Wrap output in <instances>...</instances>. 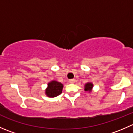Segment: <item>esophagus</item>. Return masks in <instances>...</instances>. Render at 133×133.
I'll return each mask as SVG.
<instances>
[{
    "instance_id": "1",
    "label": "esophagus",
    "mask_w": 133,
    "mask_h": 133,
    "mask_svg": "<svg viewBox=\"0 0 133 133\" xmlns=\"http://www.w3.org/2000/svg\"><path fill=\"white\" fill-rule=\"evenodd\" d=\"M75 82V79H70V80H69V82L70 83V84H74Z\"/></svg>"
}]
</instances>
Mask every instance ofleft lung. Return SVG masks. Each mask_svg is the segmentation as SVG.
<instances>
[{
  "mask_svg": "<svg viewBox=\"0 0 133 133\" xmlns=\"http://www.w3.org/2000/svg\"><path fill=\"white\" fill-rule=\"evenodd\" d=\"M92 87H93V84H92L91 82H88L87 84H85V86H84V88H85L84 90L89 91L90 92L91 91Z\"/></svg>",
  "mask_w": 133,
  "mask_h": 133,
  "instance_id": "obj_1",
  "label": "left lung"
}]
</instances>
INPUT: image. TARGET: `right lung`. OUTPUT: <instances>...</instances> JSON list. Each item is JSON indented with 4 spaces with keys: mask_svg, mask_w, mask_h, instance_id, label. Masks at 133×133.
<instances>
[{
    "mask_svg": "<svg viewBox=\"0 0 133 133\" xmlns=\"http://www.w3.org/2000/svg\"><path fill=\"white\" fill-rule=\"evenodd\" d=\"M62 84L55 80H53L48 83V88L45 89V95L51 98L56 97L62 93Z\"/></svg>",
    "mask_w": 133,
    "mask_h": 133,
    "instance_id": "add662e5",
    "label": "right lung"
}]
</instances>
